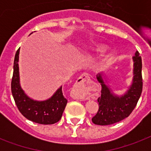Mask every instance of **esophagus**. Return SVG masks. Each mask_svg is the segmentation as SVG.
Instances as JSON below:
<instances>
[{"label":"esophagus","instance_id":"obj_1","mask_svg":"<svg viewBox=\"0 0 151 151\" xmlns=\"http://www.w3.org/2000/svg\"><path fill=\"white\" fill-rule=\"evenodd\" d=\"M88 79H89V76H88V74L86 73H84L78 78V79L77 80V83H78V84H82V83H84L85 81L88 80Z\"/></svg>","mask_w":151,"mask_h":151}]
</instances>
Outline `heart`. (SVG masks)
Returning <instances> with one entry per match:
<instances>
[{
	"instance_id": "1",
	"label": "heart",
	"mask_w": 151,
	"mask_h": 151,
	"mask_svg": "<svg viewBox=\"0 0 151 151\" xmlns=\"http://www.w3.org/2000/svg\"><path fill=\"white\" fill-rule=\"evenodd\" d=\"M92 49L96 52H103V51L106 50V46L104 45H96L95 47L92 48Z\"/></svg>"
}]
</instances>
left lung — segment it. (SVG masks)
Segmentation results:
<instances>
[{
  "mask_svg": "<svg viewBox=\"0 0 151 151\" xmlns=\"http://www.w3.org/2000/svg\"><path fill=\"white\" fill-rule=\"evenodd\" d=\"M133 70L132 81L125 93L117 96L106 85V76L103 73L96 76L97 80L102 85L101 96L98 99L99 110L94 117L92 122L99 125H108L122 121L130 115L142 93V59L136 51L132 57Z\"/></svg>",
  "mask_w": 151,
  "mask_h": 151,
  "instance_id": "obj_1",
  "label": "left lung"
}]
</instances>
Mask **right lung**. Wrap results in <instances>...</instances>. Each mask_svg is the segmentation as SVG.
I'll list each match as a JSON object with an SVG mask.
<instances>
[{"label": "right lung", "mask_w": 151, "mask_h": 151, "mask_svg": "<svg viewBox=\"0 0 151 151\" xmlns=\"http://www.w3.org/2000/svg\"><path fill=\"white\" fill-rule=\"evenodd\" d=\"M19 55V48L15 53L12 79V93L18 109L26 118L33 122L41 124L56 123L61 119L67 103V99L63 95L62 86L46 100L37 101L29 98L20 85Z\"/></svg>", "instance_id": "right-lung-1"}]
</instances>
